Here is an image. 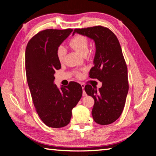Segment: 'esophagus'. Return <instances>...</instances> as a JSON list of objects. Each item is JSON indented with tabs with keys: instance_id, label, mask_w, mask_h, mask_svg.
<instances>
[{
	"instance_id": "obj_1",
	"label": "esophagus",
	"mask_w": 156,
	"mask_h": 156,
	"mask_svg": "<svg viewBox=\"0 0 156 156\" xmlns=\"http://www.w3.org/2000/svg\"><path fill=\"white\" fill-rule=\"evenodd\" d=\"M80 85H81V87H82V88H83V96H87V94L85 93V91H84V83H81L80 84Z\"/></svg>"
}]
</instances>
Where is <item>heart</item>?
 I'll list each match as a JSON object with an SVG mask.
<instances>
[{
    "mask_svg": "<svg viewBox=\"0 0 156 156\" xmlns=\"http://www.w3.org/2000/svg\"><path fill=\"white\" fill-rule=\"evenodd\" d=\"M69 45L72 48L81 54L82 56L87 55L89 51V41L86 36L82 35H76L73 36L69 42ZM66 54V49L64 47L60 46L57 49L56 55L57 58L60 62H62L64 60L65 56ZM77 76H80L81 74L80 73H77Z\"/></svg>",
    "mask_w": 156,
    "mask_h": 156,
    "instance_id": "b5f03b06",
    "label": "heart"
}]
</instances>
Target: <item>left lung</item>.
<instances>
[{
    "instance_id": "obj_1",
    "label": "left lung",
    "mask_w": 156,
    "mask_h": 156,
    "mask_svg": "<svg viewBox=\"0 0 156 156\" xmlns=\"http://www.w3.org/2000/svg\"><path fill=\"white\" fill-rule=\"evenodd\" d=\"M75 33L94 40L96 45L94 64L89 77L102 82L98 90L90 84L84 91L94 98L92 116L102 125L112 124L122 114L129 91L127 67L117 37L102 26L75 29Z\"/></svg>"
}]
</instances>
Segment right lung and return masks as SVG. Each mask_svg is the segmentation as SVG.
I'll return each mask as SVG.
<instances>
[{"mask_svg": "<svg viewBox=\"0 0 156 156\" xmlns=\"http://www.w3.org/2000/svg\"><path fill=\"white\" fill-rule=\"evenodd\" d=\"M72 31H41L30 39L25 50L26 76L34 105L41 120L52 128L69 123L73 108L83 95L78 83L70 82L58 89L54 82L55 71L61 68L57 49Z\"/></svg>", "mask_w": 156, "mask_h": 156, "instance_id": "1", "label": "right lung"}]
</instances>
